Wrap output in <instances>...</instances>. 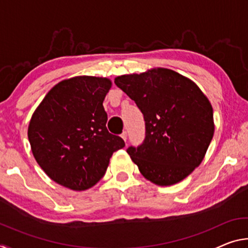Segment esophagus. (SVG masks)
<instances>
[{"instance_id": "obj_1", "label": "esophagus", "mask_w": 248, "mask_h": 248, "mask_svg": "<svg viewBox=\"0 0 248 248\" xmlns=\"http://www.w3.org/2000/svg\"><path fill=\"white\" fill-rule=\"evenodd\" d=\"M120 137L123 138V139H124V141H127V132H125V131H124L123 133H121V134H120Z\"/></svg>"}]
</instances>
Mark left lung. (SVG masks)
Returning <instances> with one entry per match:
<instances>
[{"label": "left lung", "instance_id": "left-lung-1", "mask_svg": "<svg viewBox=\"0 0 248 248\" xmlns=\"http://www.w3.org/2000/svg\"><path fill=\"white\" fill-rule=\"evenodd\" d=\"M115 84L143 114V143L127 149L140 173L158 186L182 182L202 162L215 133L207 96L191 79L164 68L121 75Z\"/></svg>", "mask_w": 248, "mask_h": 248}]
</instances>
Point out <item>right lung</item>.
<instances>
[{"label": "right lung", "instance_id": "add662e5", "mask_svg": "<svg viewBox=\"0 0 248 248\" xmlns=\"http://www.w3.org/2000/svg\"><path fill=\"white\" fill-rule=\"evenodd\" d=\"M107 78L75 77L54 85L33 112L28 140L37 163L53 182L86 190L105 175L124 141L108 132L103 102Z\"/></svg>", "mask_w": 248, "mask_h": 248}]
</instances>
